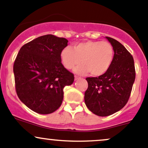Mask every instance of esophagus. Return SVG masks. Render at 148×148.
Here are the masks:
<instances>
[{"mask_svg":"<svg viewBox=\"0 0 148 148\" xmlns=\"http://www.w3.org/2000/svg\"><path fill=\"white\" fill-rule=\"evenodd\" d=\"M79 79H80V77H78V76H74V79H75V81L78 80Z\"/></svg>","mask_w":148,"mask_h":148,"instance_id":"34e87169","label":"esophagus"}]
</instances>
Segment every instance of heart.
Segmentation results:
<instances>
[{"mask_svg": "<svg viewBox=\"0 0 148 148\" xmlns=\"http://www.w3.org/2000/svg\"><path fill=\"white\" fill-rule=\"evenodd\" d=\"M114 57L113 47L107 41H88L76 44L73 49L64 47L60 54L63 66L67 69H75V72L84 75L90 72L93 77L105 74L111 67Z\"/></svg>", "mask_w": 148, "mask_h": 148, "instance_id": "b5f03b06", "label": "heart"}]
</instances>
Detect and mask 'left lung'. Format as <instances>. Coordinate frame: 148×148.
<instances>
[{
    "instance_id": "obj_1",
    "label": "left lung",
    "mask_w": 148,
    "mask_h": 148,
    "mask_svg": "<svg viewBox=\"0 0 148 148\" xmlns=\"http://www.w3.org/2000/svg\"><path fill=\"white\" fill-rule=\"evenodd\" d=\"M114 49L109 69L98 77H87L84 94L87 108L99 116H108L123 108L128 101L136 79L131 54L115 39L106 37Z\"/></svg>"
}]
</instances>
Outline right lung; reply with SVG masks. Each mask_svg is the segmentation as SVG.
Masks as SVG:
<instances>
[{
    "instance_id": "obj_1",
    "label": "right lung",
    "mask_w": 148,
    "mask_h": 148,
    "mask_svg": "<svg viewBox=\"0 0 148 148\" xmlns=\"http://www.w3.org/2000/svg\"><path fill=\"white\" fill-rule=\"evenodd\" d=\"M68 40L53 35L40 36L20 49L13 64L15 91L32 111L49 114L57 111L64 88L72 84L74 74L62 64L60 54Z\"/></svg>"
}]
</instances>
